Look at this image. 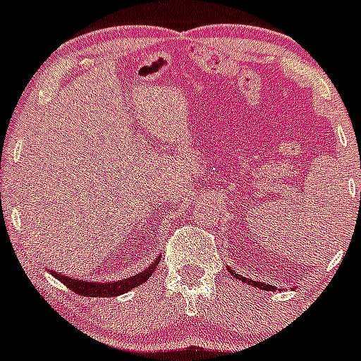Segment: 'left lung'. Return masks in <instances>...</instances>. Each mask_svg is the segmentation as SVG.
<instances>
[{
  "label": "left lung",
  "mask_w": 361,
  "mask_h": 361,
  "mask_svg": "<svg viewBox=\"0 0 361 361\" xmlns=\"http://www.w3.org/2000/svg\"><path fill=\"white\" fill-rule=\"evenodd\" d=\"M228 273H231V276H235V279L242 280L244 283H250V286H253V288H258L262 289V291H275L276 286H269V283H264V282H258V280H253V279H245V276L238 275V273H235V271L231 269V267H228Z\"/></svg>",
  "instance_id": "1"
}]
</instances>
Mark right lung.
I'll return each mask as SVG.
<instances>
[{
  "mask_svg": "<svg viewBox=\"0 0 361 361\" xmlns=\"http://www.w3.org/2000/svg\"><path fill=\"white\" fill-rule=\"evenodd\" d=\"M159 262H161V257L155 258V262L149 264L146 269H142L141 273L137 275L128 276V279L123 280H111V282H94V280H81V279H73V276H65L61 273H56L54 269H50L54 276H56L59 282H63L68 289H72L75 295L81 296H119L124 295V293L132 291L137 286L145 283L146 280L152 276V273L157 269Z\"/></svg>",
  "mask_w": 361,
  "mask_h": 361,
  "instance_id": "1",
  "label": "right lung"
}]
</instances>
